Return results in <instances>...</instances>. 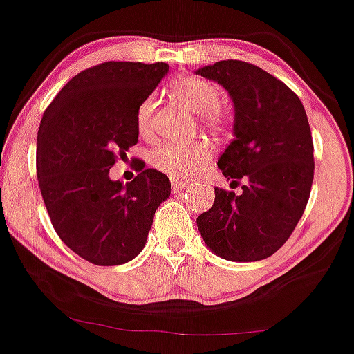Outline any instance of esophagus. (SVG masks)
Masks as SVG:
<instances>
[{
  "label": "esophagus",
  "mask_w": 354,
  "mask_h": 354,
  "mask_svg": "<svg viewBox=\"0 0 354 354\" xmlns=\"http://www.w3.org/2000/svg\"><path fill=\"white\" fill-rule=\"evenodd\" d=\"M171 185H173V189L176 191H183V189H188V188H191V185L188 181H183V180H178V178H173L171 180Z\"/></svg>",
  "instance_id": "obj_1"
}]
</instances>
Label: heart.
<instances>
[{
	"label": "heart",
	"instance_id": "heart-1",
	"mask_svg": "<svg viewBox=\"0 0 354 354\" xmlns=\"http://www.w3.org/2000/svg\"><path fill=\"white\" fill-rule=\"evenodd\" d=\"M173 93L183 104L188 105L193 112L201 115V120L211 129H223L225 125L224 110L219 107L223 91L216 82L199 75H186L174 80ZM153 110H155V95L148 93L136 105L135 123L136 130L142 136L151 135ZM212 156L211 147L206 142L193 143H163L151 155V165L168 176L185 180L198 174L209 163Z\"/></svg>",
	"mask_w": 354,
	"mask_h": 354
}]
</instances>
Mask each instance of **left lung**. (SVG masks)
Returning <instances> with one entry per match:
<instances>
[{"instance_id": "obj_1", "label": "left lung", "mask_w": 354, "mask_h": 354, "mask_svg": "<svg viewBox=\"0 0 354 354\" xmlns=\"http://www.w3.org/2000/svg\"><path fill=\"white\" fill-rule=\"evenodd\" d=\"M196 74L231 95L234 138L218 166L236 185L245 181L241 194L214 188V204L196 219L198 229L225 261H262L292 236L312 191L313 142L304 104L282 80L244 61H219Z\"/></svg>"}]
</instances>
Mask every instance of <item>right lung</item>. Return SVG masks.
Segmentation results:
<instances>
[{"mask_svg": "<svg viewBox=\"0 0 354 354\" xmlns=\"http://www.w3.org/2000/svg\"><path fill=\"white\" fill-rule=\"evenodd\" d=\"M168 69L102 62L72 77L42 115L36 169L46 209L64 244L95 266H122L142 252L155 211L171 193L168 176L142 160L133 181L109 176L138 142L136 105Z\"/></svg>", "mask_w": 354, "mask_h": 354, "instance_id": "1", "label": "right lung"}]
</instances>
